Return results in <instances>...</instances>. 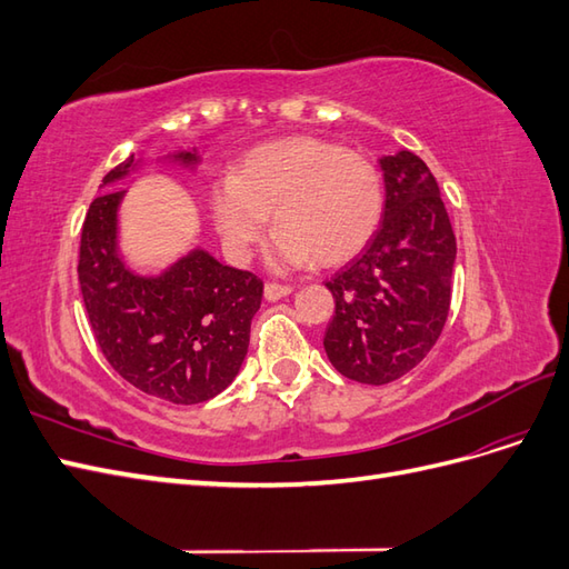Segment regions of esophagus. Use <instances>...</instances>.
<instances>
[{
  "instance_id": "1",
  "label": "esophagus",
  "mask_w": 569,
  "mask_h": 569,
  "mask_svg": "<svg viewBox=\"0 0 569 569\" xmlns=\"http://www.w3.org/2000/svg\"><path fill=\"white\" fill-rule=\"evenodd\" d=\"M291 295V287L289 284H278V282H268L266 284V299L268 301H278L282 297Z\"/></svg>"
}]
</instances>
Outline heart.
Listing matches in <instances>:
<instances>
[{"mask_svg": "<svg viewBox=\"0 0 569 569\" xmlns=\"http://www.w3.org/2000/svg\"><path fill=\"white\" fill-rule=\"evenodd\" d=\"M274 211L272 263L337 268L366 249L385 216L382 173L370 159L318 137H284L251 149L211 189L222 244L247 258Z\"/></svg>", "mask_w": 569, "mask_h": 569, "instance_id": "1", "label": "heart"}]
</instances>
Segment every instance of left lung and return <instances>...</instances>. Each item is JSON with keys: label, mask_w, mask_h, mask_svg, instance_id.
Listing matches in <instances>:
<instances>
[{"label": "left lung", "mask_w": 569, "mask_h": 569, "mask_svg": "<svg viewBox=\"0 0 569 569\" xmlns=\"http://www.w3.org/2000/svg\"><path fill=\"white\" fill-rule=\"evenodd\" d=\"M382 226L330 282L325 353L353 382L389 385L435 347L451 308L456 234L427 163L403 149L380 159Z\"/></svg>", "instance_id": "left-lung-1"}]
</instances>
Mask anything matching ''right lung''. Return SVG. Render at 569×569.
<instances>
[{
	"label": "right lung",
	"mask_w": 569,
	"mask_h": 569,
	"mask_svg": "<svg viewBox=\"0 0 569 569\" xmlns=\"http://www.w3.org/2000/svg\"><path fill=\"white\" fill-rule=\"evenodd\" d=\"M194 166L197 151L170 153ZM134 157L101 187L126 178ZM126 189L90 203L82 222L78 280L101 353L126 382L157 399L192 406L226 389L242 368L263 282L249 270L192 249L161 274H137L118 253V206Z\"/></svg>",
	"instance_id": "right-lung-1"
}]
</instances>
